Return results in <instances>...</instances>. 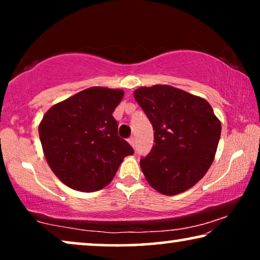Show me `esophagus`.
<instances>
[{"label": "esophagus", "mask_w": 260, "mask_h": 260, "mask_svg": "<svg viewBox=\"0 0 260 260\" xmlns=\"http://www.w3.org/2000/svg\"><path fill=\"white\" fill-rule=\"evenodd\" d=\"M127 142H129V144L131 145V147H135V137H130L129 140H127Z\"/></svg>", "instance_id": "esophagus-1"}]
</instances>
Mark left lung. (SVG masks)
Instances as JSON below:
<instances>
[{
  "mask_svg": "<svg viewBox=\"0 0 260 260\" xmlns=\"http://www.w3.org/2000/svg\"><path fill=\"white\" fill-rule=\"evenodd\" d=\"M135 99L154 127V147L141 159L148 183L163 195L183 193L214 161L221 123L206 99L169 85L142 86Z\"/></svg>",
  "mask_w": 260,
  "mask_h": 260,
  "instance_id": "left-lung-1",
  "label": "left lung"
}]
</instances>
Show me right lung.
<instances>
[{"label":"right lung","instance_id":"1","mask_svg":"<svg viewBox=\"0 0 260 260\" xmlns=\"http://www.w3.org/2000/svg\"><path fill=\"white\" fill-rule=\"evenodd\" d=\"M120 88L93 86L56 103L39 124L42 150L55 176L72 189L95 191L111 182L134 150L112 117Z\"/></svg>","mask_w":260,"mask_h":260}]
</instances>
